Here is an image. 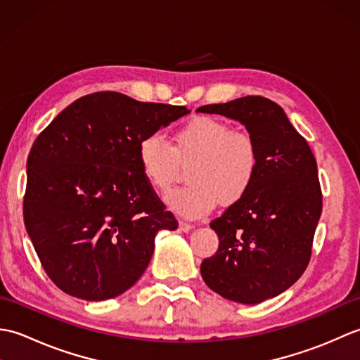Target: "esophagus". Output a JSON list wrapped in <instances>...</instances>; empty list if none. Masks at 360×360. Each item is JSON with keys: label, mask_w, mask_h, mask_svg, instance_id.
Returning <instances> with one entry per match:
<instances>
[{"label": "esophagus", "mask_w": 360, "mask_h": 360, "mask_svg": "<svg viewBox=\"0 0 360 360\" xmlns=\"http://www.w3.org/2000/svg\"><path fill=\"white\" fill-rule=\"evenodd\" d=\"M179 229L182 232H190L193 229V224L186 223V221H179Z\"/></svg>", "instance_id": "1"}]
</instances>
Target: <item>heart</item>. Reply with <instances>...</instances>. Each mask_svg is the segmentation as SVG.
Listing matches in <instances>:
<instances>
[{
    "mask_svg": "<svg viewBox=\"0 0 360 360\" xmlns=\"http://www.w3.org/2000/svg\"><path fill=\"white\" fill-rule=\"evenodd\" d=\"M192 159L188 184L167 195L168 205L188 218L207 215L219 201L223 205L240 202L254 186L259 168L254 136L212 116L196 117L181 127L173 147L160 133L143 136L137 145L141 172L158 192L172 187L178 162Z\"/></svg>",
    "mask_w": 360,
    "mask_h": 360,
    "instance_id": "1",
    "label": "heart"
}]
</instances>
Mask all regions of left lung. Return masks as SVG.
<instances>
[{
  "label": "left lung",
  "mask_w": 360,
  "mask_h": 360,
  "mask_svg": "<svg viewBox=\"0 0 360 360\" xmlns=\"http://www.w3.org/2000/svg\"><path fill=\"white\" fill-rule=\"evenodd\" d=\"M198 111L240 120L259 150L249 193L210 223L219 246L201 263V275L227 300L262 303L292 286L311 259L322 215L316 158L281 106L266 97L246 96Z\"/></svg>",
  "instance_id": "obj_1"
}]
</instances>
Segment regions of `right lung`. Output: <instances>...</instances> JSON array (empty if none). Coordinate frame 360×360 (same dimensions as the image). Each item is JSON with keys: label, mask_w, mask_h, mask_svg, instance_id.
Returning <instances> with one entry per match:
<instances>
[{"label": "right lung", "mask_w": 360, "mask_h": 360, "mask_svg": "<svg viewBox=\"0 0 360 360\" xmlns=\"http://www.w3.org/2000/svg\"><path fill=\"white\" fill-rule=\"evenodd\" d=\"M190 112L114 91L77 98L38 134L22 217L48 277L68 295L117 297L147 269L165 210L137 162L143 136Z\"/></svg>", "instance_id": "add662e5"}]
</instances>
